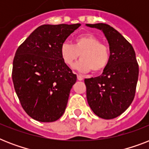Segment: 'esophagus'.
I'll list each match as a JSON object with an SVG mask.
<instances>
[{
    "mask_svg": "<svg viewBox=\"0 0 149 149\" xmlns=\"http://www.w3.org/2000/svg\"><path fill=\"white\" fill-rule=\"evenodd\" d=\"M77 79H78V80H79V81H81V80H83V79H84V78H83L81 76H79V75H77Z\"/></svg>",
    "mask_w": 149,
    "mask_h": 149,
    "instance_id": "esophagus-1",
    "label": "esophagus"
}]
</instances>
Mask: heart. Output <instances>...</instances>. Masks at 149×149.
I'll list each match as a JSON object with an SVG mask.
<instances>
[{
	"mask_svg": "<svg viewBox=\"0 0 149 149\" xmlns=\"http://www.w3.org/2000/svg\"><path fill=\"white\" fill-rule=\"evenodd\" d=\"M60 55L63 63L68 66L74 63V69L80 72L92 71L97 73L103 71L107 66L111 52L107 45L102 44L101 41L92 34H86L76 37L73 44L65 42L61 45Z\"/></svg>",
	"mask_w": 149,
	"mask_h": 149,
	"instance_id": "heart-1",
	"label": "heart"
}]
</instances>
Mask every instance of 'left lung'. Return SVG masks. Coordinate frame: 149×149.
Masks as SVG:
<instances>
[{
    "mask_svg": "<svg viewBox=\"0 0 149 149\" xmlns=\"http://www.w3.org/2000/svg\"><path fill=\"white\" fill-rule=\"evenodd\" d=\"M103 31L109 43L111 58L102 74L85 79L86 99L96 115L113 119L133 101L139 79V65L132 45L109 24H86Z\"/></svg>",
    "mask_w": 149,
    "mask_h": 149,
    "instance_id": "1",
    "label": "left lung"
}]
</instances>
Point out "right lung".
I'll use <instances>...</instances> for the list:
<instances>
[{"instance_id":"1","label":"right lung","mask_w":149,"mask_h":149,"mask_svg":"<svg viewBox=\"0 0 149 149\" xmlns=\"http://www.w3.org/2000/svg\"><path fill=\"white\" fill-rule=\"evenodd\" d=\"M80 25H41L16 51L13 84L23 109L35 120L52 122L65 111L77 75L63 63L60 49Z\"/></svg>"}]
</instances>
